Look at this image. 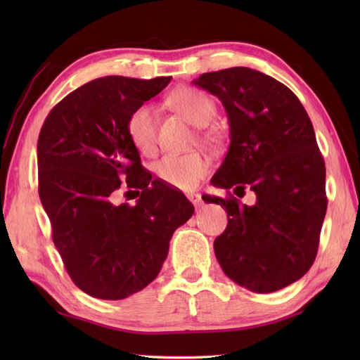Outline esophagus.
<instances>
[{"label": "esophagus", "mask_w": 360, "mask_h": 360, "mask_svg": "<svg viewBox=\"0 0 360 360\" xmlns=\"http://www.w3.org/2000/svg\"><path fill=\"white\" fill-rule=\"evenodd\" d=\"M187 198L190 201H192L193 205H196V207H200V205L202 204V200H201V195L200 193H188Z\"/></svg>", "instance_id": "1"}]
</instances>
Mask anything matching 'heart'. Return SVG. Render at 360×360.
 I'll return each instance as SVG.
<instances>
[{
	"label": "heart",
	"mask_w": 360,
	"mask_h": 360,
	"mask_svg": "<svg viewBox=\"0 0 360 360\" xmlns=\"http://www.w3.org/2000/svg\"><path fill=\"white\" fill-rule=\"evenodd\" d=\"M172 105L188 122L205 127L215 117L217 106L212 98L193 88L176 89ZM129 141L141 153H150L156 143V112L150 105H141L127 120ZM158 178L167 186L179 190H192L209 172V160L200 153L190 155H168L155 165Z\"/></svg>",
	"instance_id": "b5f03b06"
}]
</instances>
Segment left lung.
<instances>
[{
	"label": "left lung",
	"mask_w": 360,
	"mask_h": 360,
	"mask_svg": "<svg viewBox=\"0 0 360 360\" xmlns=\"http://www.w3.org/2000/svg\"><path fill=\"white\" fill-rule=\"evenodd\" d=\"M223 102L231 147L212 184L227 198L205 196L227 212L213 243L221 269L254 292H274L302 278L319 250L326 213L325 160L308 112L288 86L250 68L205 72L193 80ZM246 189L257 196L241 205Z\"/></svg>",
	"instance_id": "obj_1"
}]
</instances>
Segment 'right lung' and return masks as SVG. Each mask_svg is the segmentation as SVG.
I'll list each match as a JSON object with an SVG mask.
<instances>
[{"label":"right lung","instance_id":"1","mask_svg":"<svg viewBox=\"0 0 360 360\" xmlns=\"http://www.w3.org/2000/svg\"><path fill=\"white\" fill-rule=\"evenodd\" d=\"M170 80L85 83L53 106L38 136V193L52 241L75 286L102 300L148 286L173 232L195 212L184 193L151 179L127 133L129 114ZM120 186L141 192L134 206L112 202Z\"/></svg>","mask_w":360,"mask_h":360}]
</instances>
